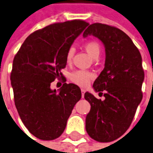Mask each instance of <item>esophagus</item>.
I'll use <instances>...</instances> for the list:
<instances>
[{"mask_svg":"<svg viewBox=\"0 0 153 153\" xmlns=\"http://www.w3.org/2000/svg\"><path fill=\"white\" fill-rule=\"evenodd\" d=\"M81 92H82V97L83 98L84 94H85V93H86V90H85V89H82V90H81Z\"/></svg>","mask_w":153,"mask_h":153,"instance_id":"esophagus-1","label":"esophagus"}]
</instances>
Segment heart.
Masks as SVG:
<instances>
[{
	"label": "heart",
	"mask_w": 153,
	"mask_h": 153,
	"mask_svg": "<svg viewBox=\"0 0 153 153\" xmlns=\"http://www.w3.org/2000/svg\"><path fill=\"white\" fill-rule=\"evenodd\" d=\"M85 49L95 60L98 59V56L100 55V52H101V47H100L99 43L95 40L88 41L85 44ZM74 52L75 49L73 46L70 47L68 49V51L66 53V60L68 62L71 60L72 56L74 55ZM92 78H93L92 73H90L87 71H82V70L75 71L70 75L71 81L76 85L81 86V87H86L89 83L90 80Z\"/></svg>",
	"instance_id": "obj_1"
}]
</instances>
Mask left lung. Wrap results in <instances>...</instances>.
Instances as JSON below:
<instances>
[{
  "instance_id": "left-lung-1",
  "label": "left lung",
  "mask_w": 153,
  "mask_h": 153,
  "mask_svg": "<svg viewBox=\"0 0 153 153\" xmlns=\"http://www.w3.org/2000/svg\"><path fill=\"white\" fill-rule=\"evenodd\" d=\"M89 35L98 38L105 48L104 68L93 86L95 92L105 91V99L84 94L91 104L86 131L95 141L109 142L126 131L142 99V59L131 38L117 27L93 23L83 33L84 38Z\"/></svg>"
}]
</instances>
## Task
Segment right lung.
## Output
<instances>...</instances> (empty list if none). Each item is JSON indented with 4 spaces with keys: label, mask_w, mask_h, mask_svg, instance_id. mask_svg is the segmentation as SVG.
<instances>
[{
    "label": "right lung",
    "mask_w": 153,
    "mask_h": 153,
    "mask_svg": "<svg viewBox=\"0 0 153 153\" xmlns=\"http://www.w3.org/2000/svg\"><path fill=\"white\" fill-rule=\"evenodd\" d=\"M88 26L81 20L51 24L27 38L15 55L11 73L14 101L27 129L41 140H54L63 133L81 89L65 83L59 90L50 84L62 78L66 53L74 40Z\"/></svg>",
    "instance_id": "obj_1"
}]
</instances>
